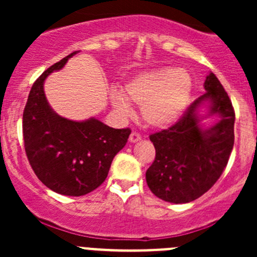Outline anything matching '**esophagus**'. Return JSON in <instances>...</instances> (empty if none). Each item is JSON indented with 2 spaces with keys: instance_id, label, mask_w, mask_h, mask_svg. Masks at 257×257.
Returning a JSON list of instances; mask_svg holds the SVG:
<instances>
[{
  "instance_id": "esophagus-1",
  "label": "esophagus",
  "mask_w": 257,
  "mask_h": 257,
  "mask_svg": "<svg viewBox=\"0 0 257 257\" xmlns=\"http://www.w3.org/2000/svg\"><path fill=\"white\" fill-rule=\"evenodd\" d=\"M141 134L137 133V132H133V133L131 134V137H129V142H131V143H137L138 141H141Z\"/></svg>"
}]
</instances>
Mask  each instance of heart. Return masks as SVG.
<instances>
[{
    "label": "heart",
    "instance_id": "b5f03b06",
    "mask_svg": "<svg viewBox=\"0 0 257 257\" xmlns=\"http://www.w3.org/2000/svg\"><path fill=\"white\" fill-rule=\"evenodd\" d=\"M191 93L193 80L185 71L159 68L136 74L125 84L124 94L113 92L110 102L116 112L128 115L132 113L129 100L141 107L142 118L148 125L169 128L185 114Z\"/></svg>",
    "mask_w": 257,
    "mask_h": 257
}]
</instances>
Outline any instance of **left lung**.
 I'll use <instances>...</instances> for the list:
<instances>
[{"label": "left lung", "instance_id": "obj_1", "mask_svg": "<svg viewBox=\"0 0 257 257\" xmlns=\"http://www.w3.org/2000/svg\"><path fill=\"white\" fill-rule=\"evenodd\" d=\"M204 88L206 93L177 124L150 136L155 160L145 179L152 193L168 203H190L205 194L222 174L234 147L235 112L229 95L211 72ZM212 115L217 123L204 128L201 120Z\"/></svg>", "mask_w": 257, "mask_h": 257}]
</instances>
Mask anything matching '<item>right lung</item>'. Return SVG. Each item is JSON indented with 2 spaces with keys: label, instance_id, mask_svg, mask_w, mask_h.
I'll return each instance as SVG.
<instances>
[{
  "label": "right lung",
  "instance_id": "obj_1",
  "mask_svg": "<svg viewBox=\"0 0 257 257\" xmlns=\"http://www.w3.org/2000/svg\"><path fill=\"white\" fill-rule=\"evenodd\" d=\"M76 53L49 67L33 83L22 123L26 154L35 174L51 190L68 196L85 195L105 180L113 158L132 132L110 128L95 118L71 120L52 109L45 80Z\"/></svg>",
  "mask_w": 257,
  "mask_h": 257
}]
</instances>
